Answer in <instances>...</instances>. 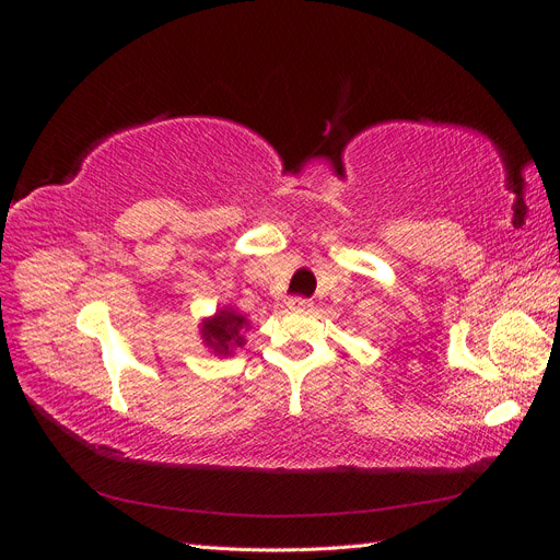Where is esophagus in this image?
<instances>
[{
  "label": "esophagus",
  "mask_w": 560,
  "mask_h": 560,
  "mask_svg": "<svg viewBox=\"0 0 560 560\" xmlns=\"http://www.w3.org/2000/svg\"><path fill=\"white\" fill-rule=\"evenodd\" d=\"M313 306V301L306 296H292L290 299V308H299V311H306Z\"/></svg>",
  "instance_id": "esophagus-1"
}]
</instances>
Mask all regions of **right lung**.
Listing matches in <instances>:
<instances>
[{
	"label": "right lung",
	"instance_id": "1",
	"mask_svg": "<svg viewBox=\"0 0 560 560\" xmlns=\"http://www.w3.org/2000/svg\"><path fill=\"white\" fill-rule=\"evenodd\" d=\"M247 325L245 317L233 313V311H219L212 319H208L202 325V338L206 343L219 352V354H229L231 348L243 346V336L241 329Z\"/></svg>",
	"mask_w": 560,
	"mask_h": 560
}]
</instances>
